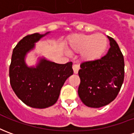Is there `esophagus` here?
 Instances as JSON below:
<instances>
[{
  "instance_id": "1",
  "label": "esophagus",
  "mask_w": 134,
  "mask_h": 134,
  "mask_svg": "<svg viewBox=\"0 0 134 134\" xmlns=\"http://www.w3.org/2000/svg\"><path fill=\"white\" fill-rule=\"evenodd\" d=\"M72 69L73 71H74V73L75 74H77L79 70H80V67H79V65H77V64H73Z\"/></svg>"
}]
</instances>
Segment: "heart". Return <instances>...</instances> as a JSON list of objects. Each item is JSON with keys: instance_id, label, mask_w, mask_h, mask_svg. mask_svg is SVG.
Here are the masks:
<instances>
[{"instance_id": "1", "label": "heart", "mask_w": 134, "mask_h": 134, "mask_svg": "<svg viewBox=\"0 0 134 134\" xmlns=\"http://www.w3.org/2000/svg\"><path fill=\"white\" fill-rule=\"evenodd\" d=\"M108 39L102 34H79L71 36L67 43L70 52H80L83 61L93 62L98 59L108 47Z\"/></svg>"}]
</instances>
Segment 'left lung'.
<instances>
[{"label": "left lung", "instance_id": "1", "mask_svg": "<svg viewBox=\"0 0 134 134\" xmlns=\"http://www.w3.org/2000/svg\"><path fill=\"white\" fill-rule=\"evenodd\" d=\"M110 49L103 57L80 64L78 95L90 108H100L118 96L124 80V59L116 41L108 36Z\"/></svg>", "mask_w": 134, "mask_h": 134}]
</instances>
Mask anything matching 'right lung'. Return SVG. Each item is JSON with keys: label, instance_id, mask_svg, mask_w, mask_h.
Wrapping results in <instances>:
<instances>
[{"label": "right lung", "instance_id": "1", "mask_svg": "<svg viewBox=\"0 0 134 134\" xmlns=\"http://www.w3.org/2000/svg\"><path fill=\"white\" fill-rule=\"evenodd\" d=\"M49 33L24 37L13 49L11 57V87L23 103L34 108H46L55 104L66 80L73 75L72 62L57 64L41 57L35 67L26 63V57L35 48V43Z\"/></svg>", "mask_w": 134, "mask_h": 134}]
</instances>
